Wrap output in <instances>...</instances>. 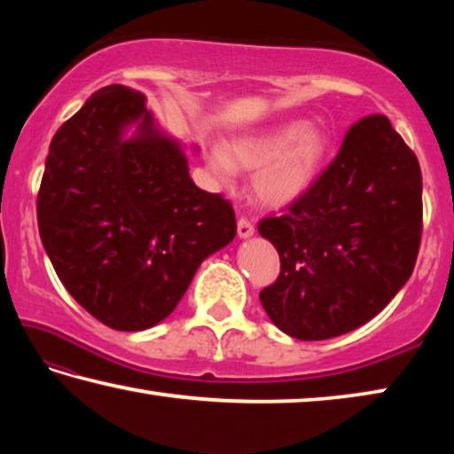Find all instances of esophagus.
Instances as JSON below:
<instances>
[{"label":"esophagus","mask_w":454,"mask_h":454,"mask_svg":"<svg viewBox=\"0 0 454 454\" xmlns=\"http://www.w3.org/2000/svg\"><path fill=\"white\" fill-rule=\"evenodd\" d=\"M238 236H240L242 240H246V238H250V236H254V226H252L250 220H246V218L238 220Z\"/></svg>","instance_id":"1"}]
</instances>
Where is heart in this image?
I'll use <instances>...</instances> for the list:
<instances>
[{
  "label": "heart",
  "instance_id": "obj_1",
  "mask_svg": "<svg viewBox=\"0 0 454 454\" xmlns=\"http://www.w3.org/2000/svg\"><path fill=\"white\" fill-rule=\"evenodd\" d=\"M330 145L333 142L325 129L292 120L262 132L238 136L226 148L214 145L210 168L224 184H232L238 170H256L252 178L256 198L270 208H286L317 184Z\"/></svg>",
  "mask_w": 454,
  "mask_h": 454
}]
</instances>
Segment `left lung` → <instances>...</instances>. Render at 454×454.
<instances>
[{
	"label": "left lung",
	"instance_id": "8db88e82",
	"mask_svg": "<svg viewBox=\"0 0 454 454\" xmlns=\"http://www.w3.org/2000/svg\"><path fill=\"white\" fill-rule=\"evenodd\" d=\"M258 232L280 256L278 280L260 302L282 333L326 340L387 306L417 262L422 176L387 116L352 126L317 184Z\"/></svg>",
	"mask_w": 454,
	"mask_h": 454
}]
</instances>
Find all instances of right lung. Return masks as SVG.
Returning <instances> with one entry per match:
<instances>
[{
  "label": "right lung",
  "mask_w": 454,
  "mask_h": 454,
  "mask_svg": "<svg viewBox=\"0 0 454 454\" xmlns=\"http://www.w3.org/2000/svg\"><path fill=\"white\" fill-rule=\"evenodd\" d=\"M188 170L184 145L126 86L94 91L53 136L37 194L42 244L66 290L106 326H156L200 264L234 240L232 206Z\"/></svg>",
  "instance_id": "obj_1"
}]
</instances>
